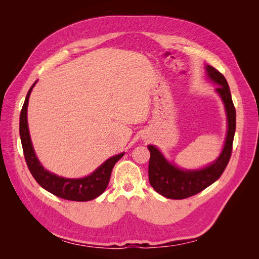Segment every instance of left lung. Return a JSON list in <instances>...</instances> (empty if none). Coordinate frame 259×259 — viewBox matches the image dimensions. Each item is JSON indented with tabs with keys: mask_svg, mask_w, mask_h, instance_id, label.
<instances>
[{
	"mask_svg": "<svg viewBox=\"0 0 259 259\" xmlns=\"http://www.w3.org/2000/svg\"><path fill=\"white\" fill-rule=\"evenodd\" d=\"M207 76L214 83L218 84L216 92L223 99L226 108L228 131L226 143L218 159L210 165L195 170L180 169L174 164H170L159 149L149 145L150 160H149V182L153 189L168 199L182 200L192 197L203 191L222 176L226 166L228 165L232 152V143L236 132V108L233 106L229 85L225 76L214 67L206 66Z\"/></svg>",
	"mask_w": 259,
	"mask_h": 259,
	"instance_id": "obj_1",
	"label": "left lung"
}]
</instances>
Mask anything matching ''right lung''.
I'll return each mask as SVG.
<instances>
[{"instance_id": "1", "label": "right lung", "mask_w": 259, "mask_h": 259, "mask_svg": "<svg viewBox=\"0 0 259 259\" xmlns=\"http://www.w3.org/2000/svg\"><path fill=\"white\" fill-rule=\"evenodd\" d=\"M34 84L31 86V89L27 94L25 104H23L21 109L19 120V134L23 155H25V160L27 162L30 173L32 174L33 178L36 180V183L42 188H44L45 190H48L49 192L61 199L85 202L99 197L106 190L109 180H110L111 171L114 164L122 158L124 153H120L108 159L95 171H93L91 175L79 179L59 177L57 175L50 173L49 170L44 169L42 164L38 162L33 150L32 144H31L27 120L29 97Z\"/></svg>"}]
</instances>
